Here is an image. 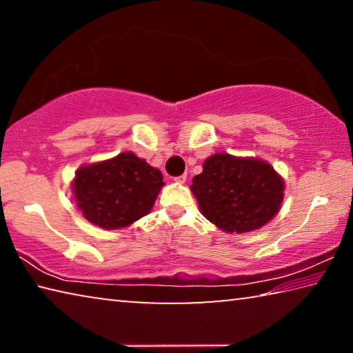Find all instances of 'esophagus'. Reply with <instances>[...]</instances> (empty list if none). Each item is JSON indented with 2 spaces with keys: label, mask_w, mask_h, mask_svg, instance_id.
Instances as JSON below:
<instances>
[{
  "label": "esophagus",
  "mask_w": 353,
  "mask_h": 353,
  "mask_svg": "<svg viewBox=\"0 0 353 353\" xmlns=\"http://www.w3.org/2000/svg\"><path fill=\"white\" fill-rule=\"evenodd\" d=\"M185 181H187V174H182V176L174 177V182H177V183H183Z\"/></svg>",
  "instance_id": "obj_1"
}]
</instances>
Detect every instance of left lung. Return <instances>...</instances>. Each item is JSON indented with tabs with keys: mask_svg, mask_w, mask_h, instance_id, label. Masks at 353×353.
Here are the masks:
<instances>
[{
	"mask_svg": "<svg viewBox=\"0 0 353 353\" xmlns=\"http://www.w3.org/2000/svg\"><path fill=\"white\" fill-rule=\"evenodd\" d=\"M202 168L191 191L201 213L221 230H256L280 210L285 183L270 163L221 152L208 157Z\"/></svg>",
	"mask_w": 353,
	"mask_h": 353,
	"instance_id": "1",
	"label": "left lung"
}]
</instances>
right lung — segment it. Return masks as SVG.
Segmentation results:
<instances>
[{"instance_id":"right-lung-1","label":"right lung","mask_w":353,"mask_h":353,"mask_svg":"<svg viewBox=\"0 0 353 353\" xmlns=\"http://www.w3.org/2000/svg\"><path fill=\"white\" fill-rule=\"evenodd\" d=\"M163 176L132 152L76 171L73 194L83 218L103 229L128 227L151 212Z\"/></svg>"}]
</instances>
